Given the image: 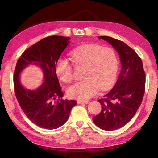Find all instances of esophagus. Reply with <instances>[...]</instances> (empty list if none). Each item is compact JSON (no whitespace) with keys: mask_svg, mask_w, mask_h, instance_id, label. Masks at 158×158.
Masks as SVG:
<instances>
[{"mask_svg":"<svg viewBox=\"0 0 158 158\" xmlns=\"http://www.w3.org/2000/svg\"><path fill=\"white\" fill-rule=\"evenodd\" d=\"M77 103L78 104H88L89 103L88 101H82V100H77Z\"/></svg>","mask_w":158,"mask_h":158,"instance_id":"1","label":"esophagus"}]
</instances>
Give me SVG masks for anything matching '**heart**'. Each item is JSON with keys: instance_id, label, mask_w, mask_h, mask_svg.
Listing matches in <instances>:
<instances>
[{"instance_id": "b5f03b06", "label": "heart", "mask_w": 158, "mask_h": 158, "mask_svg": "<svg viewBox=\"0 0 158 158\" xmlns=\"http://www.w3.org/2000/svg\"><path fill=\"white\" fill-rule=\"evenodd\" d=\"M70 56L75 66H83L82 77L84 78L69 88L70 98L87 100L97 90L105 91L115 81L118 62L112 49L96 44H84L73 49ZM56 72L59 79L65 83L71 82L74 79L73 66L66 59L58 60Z\"/></svg>"}]
</instances>
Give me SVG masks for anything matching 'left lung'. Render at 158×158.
<instances>
[{"label":"left lung","instance_id":"left-lung-1","mask_svg":"<svg viewBox=\"0 0 158 158\" xmlns=\"http://www.w3.org/2000/svg\"><path fill=\"white\" fill-rule=\"evenodd\" d=\"M108 41L119 54L122 69L115 85L104 98L98 100L101 111L93 122L102 130H114L125 126L141 105L145 89V73L141 58L125 43L110 36Z\"/></svg>","mask_w":158,"mask_h":158}]
</instances>
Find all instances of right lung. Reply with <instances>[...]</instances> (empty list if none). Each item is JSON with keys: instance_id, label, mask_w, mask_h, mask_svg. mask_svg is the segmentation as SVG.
<instances>
[{"instance_id": "obj_1", "label": "right lung", "mask_w": 158, "mask_h": 158, "mask_svg": "<svg viewBox=\"0 0 158 158\" xmlns=\"http://www.w3.org/2000/svg\"><path fill=\"white\" fill-rule=\"evenodd\" d=\"M69 37L49 36L30 47L18 59L13 76L14 92L19 105L28 118L40 127L56 129L69 118L77 101L60 99L64 95L56 72L60 55L69 44ZM29 64L43 70L44 83L36 90L23 89L19 80L21 70ZM58 98L59 99L55 102Z\"/></svg>"}]
</instances>
